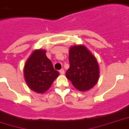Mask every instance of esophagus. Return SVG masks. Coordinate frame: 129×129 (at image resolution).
<instances>
[{"label":"esophagus","instance_id":"34e87169","mask_svg":"<svg viewBox=\"0 0 129 129\" xmlns=\"http://www.w3.org/2000/svg\"><path fill=\"white\" fill-rule=\"evenodd\" d=\"M59 73L61 74H64V70H63V69L60 70H59Z\"/></svg>","mask_w":129,"mask_h":129}]
</instances>
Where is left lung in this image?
<instances>
[{
	"instance_id": "8db88e82",
	"label": "left lung",
	"mask_w": 129,
	"mask_h": 129,
	"mask_svg": "<svg viewBox=\"0 0 129 129\" xmlns=\"http://www.w3.org/2000/svg\"><path fill=\"white\" fill-rule=\"evenodd\" d=\"M69 61L70 66L66 72V76L74 86L80 91L92 88L100 76L95 56L84 46H74L70 48Z\"/></svg>"
}]
</instances>
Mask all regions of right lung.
Listing matches in <instances>:
<instances>
[{
	"label": "right lung",
	"instance_id": "add662e5",
	"mask_svg": "<svg viewBox=\"0 0 129 129\" xmlns=\"http://www.w3.org/2000/svg\"><path fill=\"white\" fill-rule=\"evenodd\" d=\"M45 50H36L26 60L24 76L29 88L36 93H43L49 89L59 72L46 55Z\"/></svg>",
	"mask_w": 129,
	"mask_h": 129
}]
</instances>
